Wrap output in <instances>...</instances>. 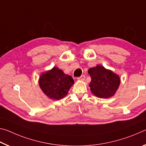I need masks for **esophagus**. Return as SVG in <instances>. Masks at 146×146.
I'll list each match as a JSON object with an SVG mask.
<instances>
[{"label":"esophagus","mask_w":146,"mask_h":146,"mask_svg":"<svg viewBox=\"0 0 146 146\" xmlns=\"http://www.w3.org/2000/svg\"><path fill=\"white\" fill-rule=\"evenodd\" d=\"M85 75H82V76H80V77L78 78V80H82V81H83V80H85Z\"/></svg>","instance_id":"obj_1"}]
</instances>
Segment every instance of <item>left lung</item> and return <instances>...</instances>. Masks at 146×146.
<instances>
[{
	"label": "left lung",
	"mask_w": 146,
	"mask_h": 146,
	"mask_svg": "<svg viewBox=\"0 0 146 146\" xmlns=\"http://www.w3.org/2000/svg\"><path fill=\"white\" fill-rule=\"evenodd\" d=\"M88 72L91 77L89 83L90 90L96 96L101 98L113 96L120 83L118 75L100 65L90 68Z\"/></svg>",
	"instance_id": "8db88e82"
}]
</instances>
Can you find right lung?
<instances>
[{
	"label": "right lung",
	"instance_id": "1",
	"mask_svg": "<svg viewBox=\"0 0 146 146\" xmlns=\"http://www.w3.org/2000/svg\"><path fill=\"white\" fill-rule=\"evenodd\" d=\"M40 89L50 98L59 100L67 94L74 82L70 76L64 74L58 68L54 67L51 70L42 74L39 78Z\"/></svg>",
	"mask_w": 146,
	"mask_h": 146
}]
</instances>
